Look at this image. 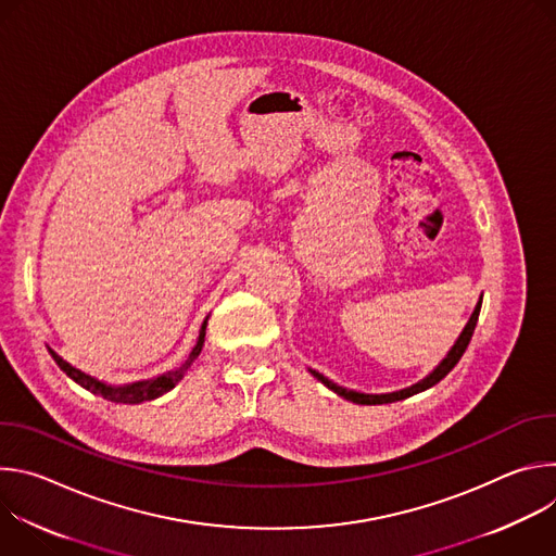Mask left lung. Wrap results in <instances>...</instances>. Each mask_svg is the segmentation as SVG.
<instances>
[{"instance_id": "8db88e82", "label": "left lung", "mask_w": 556, "mask_h": 556, "mask_svg": "<svg viewBox=\"0 0 556 556\" xmlns=\"http://www.w3.org/2000/svg\"><path fill=\"white\" fill-rule=\"evenodd\" d=\"M480 309H482V296H480L478 305H475V309H472V314H470V319H468V324L464 326L462 334L457 337L455 345H453V348L448 350V354L442 358V363H440L427 378H422L420 382H416V384H412V387H407V389L391 391V393H361V391L345 389V387L332 382L330 378H326L324 374H319L316 369H309V374H312L316 380H321V382H324L328 389H332L334 393L343 395L345 401H352V403H356V405H387V403H395V401H405V399H409V395L420 393V391H425V389L438 384V382L457 365V361L462 358V354L466 352V348H468V343H470V337H472V332H475V326H478Z\"/></svg>"}]
</instances>
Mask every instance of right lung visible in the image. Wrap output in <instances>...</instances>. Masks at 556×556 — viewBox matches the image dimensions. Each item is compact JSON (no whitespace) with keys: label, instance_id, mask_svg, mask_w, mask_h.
<instances>
[{"label":"right lung","instance_id":"obj_1","mask_svg":"<svg viewBox=\"0 0 556 556\" xmlns=\"http://www.w3.org/2000/svg\"><path fill=\"white\" fill-rule=\"evenodd\" d=\"M206 319H208V316H206ZM206 319H204V324H202V328H200V337H198V343H195L193 352L189 354V358H187L178 369L167 371V374H161V376H155V378H149V380L129 382V384H108V382H101V380H97V378L84 374L81 369H76V367H72L70 363H65V361H63L56 352H52L50 348H48V352H50V356L54 358V363H56L74 382L81 384L84 389H88V391H92V393H97V395H103L105 401H112V403L138 405V403L153 401V399H157V395L167 393L169 389H174V387L185 378L187 369L191 367V363H193V361L200 356V352H202L204 334H206Z\"/></svg>","mask_w":556,"mask_h":556}]
</instances>
